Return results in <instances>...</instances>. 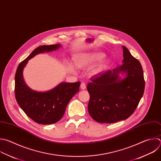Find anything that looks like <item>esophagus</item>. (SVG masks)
I'll return each mask as SVG.
<instances>
[{"instance_id": "obj_1", "label": "esophagus", "mask_w": 161, "mask_h": 161, "mask_svg": "<svg viewBox=\"0 0 161 161\" xmlns=\"http://www.w3.org/2000/svg\"><path fill=\"white\" fill-rule=\"evenodd\" d=\"M80 88H81V90H85L86 88V84L83 82H82L80 85Z\"/></svg>"}]
</instances>
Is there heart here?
<instances>
[{"instance_id":"heart-1","label":"heart","mask_w":161,"mask_h":161,"mask_svg":"<svg viewBox=\"0 0 161 161\" xmlns=\"http://www.w3.org/2000/svg\"><path fill=\"white\" fill-rule=\"evenodd\" d=\"M105 55L100 52H88L81 53L75 58V65L80 69H85L92 66L97 62L99 61L96 65L90 69V74L92 76H96L105 71L108 66V61L107 60H102ZM68 66L71 72L75 73L76 69L72 63H68Z\"/></svg>"}]
</instances>
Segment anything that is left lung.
<instances>
[{"mask_svg": "<svg viewBox=\"0 0 161 161\" xmlns=\"http://www.w3.org/2000/svg\"><path fill=\"white\" fill-rule=\"evenodd\" d=\"M123 64L92 76L87 85L88 110L97 122L113 123L128 118L135 111L145 90L142 65L123 46ZM125 75V78L119 76Z\"/></svg>", "mask_w": 161, "mask_h": 161, "instance_id": "8db88e82", "label": "left lung"}]
</instances>
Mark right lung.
Here are the masks:
<instances>
[{"label":"right lung","instance_id":"obj_1","mask_svg":"<svg viewBox=\"0 0 161 161\" xmlns=\"http://www.w3.org/2000/svg\"><path fill=\"white\" fill-rule=\"evenodd\" d=\"M61 46V44H56L36 48L19 64L16 72L14 92L16 101L30 118L40 125L56 123L63 118L69 100L79 92L80 82H63L49 91L36 92L25 83L23 69L28 61L38 53L56 50Z\"/></svg>","mask_w":161,"mask_h":161}]
</instances>
